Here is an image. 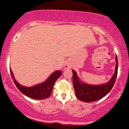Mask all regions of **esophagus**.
I'll list each match as a JSON object with an SVG mask.
<instances>
[{
  "label": "esophagus",
  "instance_id": "obj_1",
  "mask_svg": "<svg viewBox=\"0 0 129 129\" xmlns=\"http://www.w3.org/2000/svg\"><path fill=\"white\" fill-rule=\"evenodd\" d=\"M70 68V66L69 65H66V66H65V69H69Z\"/></svg>",
  "mask_w": 129,
  "mask_h": 129
}]
</instances>
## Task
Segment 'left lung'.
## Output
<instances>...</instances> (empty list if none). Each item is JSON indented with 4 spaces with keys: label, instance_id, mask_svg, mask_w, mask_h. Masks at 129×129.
<instances>
[{
    "label": "left lung",
    "instance_id": "8db88e82",
    "mask_svg": "<svg viewBox=\"0 0 129 129\" xmlns=\"http://www.w3.org/2000/svg\"><path fill=\"white\" fill-rule=\"evenodd\" d=\"M116 64L115 67V73L110 81L106 84L100 85H90L82 82L80 80L75 71L73 72V84L75 88V94L78 100L85 103L96 101L106 96L112 90L116 81L118 74V59L115 57Z\"/></svg>",
    "mask_w": 129,
    "mask_h": 129
}]
</instances>
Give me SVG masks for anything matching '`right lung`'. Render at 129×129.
<instances>
[{
    "label": "right lung",
    "mask_w": 129,
    "mask_h": 129,
    "mask_svg": "<svg viewBox=\"0 0 129 129\" xmlns=\"http://www.w3.org/2000/svg\"><path fill=\"white\" fill-rule=\"evenodd\" d=\"M10 73L13 81L16 87L22 93L26 96L34 100H44L48 98L51 94L52 90L56 80L62 75V71L57 70L54 72L48 77V79L42 83L38 84L32 87H25L20 85L14 78V75L11 69Z\"/></svg>",
    "instance_id": "obj_1"
}]
</instances>
